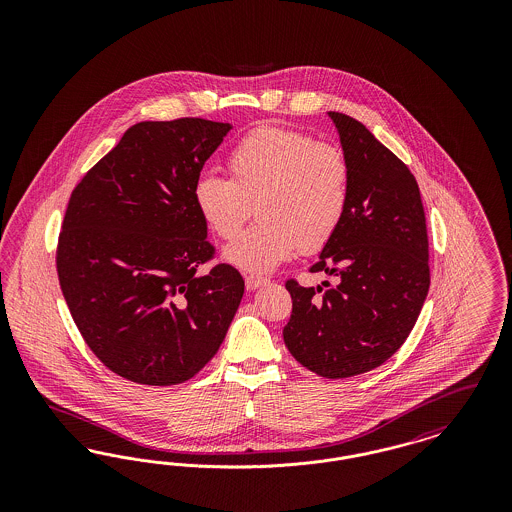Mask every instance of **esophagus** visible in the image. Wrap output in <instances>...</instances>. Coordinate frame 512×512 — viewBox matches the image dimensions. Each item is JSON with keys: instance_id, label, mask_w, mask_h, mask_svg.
Masks as SVG:
<instances>
[{"instance_id": "1", "label": "esophagus", "mask_w": 512, "mask_h": 512, "mask_svg": "<svg viewBox=\"0 0 512 512\" xmlns=\"http://www.w3.org/2000/svg\"><path fill=\"white\" fill-rule=\"evenodd\" d=\"M267 284V278H263V276H247L245 278V288L249 290V292H255V290H259L261 286H265Z\"/></svg>"}]
</instances>
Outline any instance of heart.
Wrapping results in <instances>:
<instances>
[{
	"label": "heart",
	"mask_w": 512,
	"mask_h": 512,
	"mask_svg": "<svg viewBox=\"0 0 512 512\" xmlns=\"http://www.w3.org/2000/svg\"><path fill=\"white\" fill-rule=\"evenodd\" d=\"M230 180L203 174L194 203L203 222L232 240L257 211L259 222L222 251L232 267L267 274L301 247L317 251L340 230L349 207L351 167L340 147L278 126L244 136L228 153Z\"/></svg>",
	"instance_id": "b5f03b06"
}]
</instances>
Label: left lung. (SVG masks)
<instances>
[{
    "instance_id": "8db88e82",
    "label": "left lung",
    "mask_w": 512,
    "mask_h": 512,
    "mask_svg": "<svg viewBox=\"0 0 512 512\" xmlns=\"http://www.w3.org/2000/svg\"><path fill=\"white\" fill-rule=\"evenodd\" d=\"M328 117L351 167L349 207L311 272L336 284L322 282V290L288 280L284 343L318 376L351 378L386 363L409 338L430 288L428 234L409 167L365 124L336 111Z\"/></svg>"
}]
</instances>
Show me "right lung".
<instances>
[{
	"instance_id": "add662e5",
	"label": "right lung",
	"mask_w": 512,
	"mask_h": 512,
	"mask_svg": "<svg viewBox=\"0 0 512 512\" xmlns=\"http://www.w3.org/2000/svg\"><path fill=\"white\" fill-rule=\"evenodd\" d=\"M205 119L130 126L74 188L57 272L74 322L99 361L146 386L182 384L207 365L244 297L213 257L194 184L230 132Z\"/></svg>"
}]
</instances>
